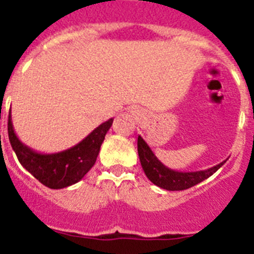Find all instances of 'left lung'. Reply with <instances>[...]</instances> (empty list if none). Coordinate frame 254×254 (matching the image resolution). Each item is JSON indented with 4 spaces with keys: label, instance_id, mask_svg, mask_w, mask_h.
<instances>
[{
    "label": "left lung",
    "instance_id": "1",
    "mask_svg": "<svg viewBox=\"0 0 254 254\" xmlns=\"http://www.w3.org/2000/svg\"><path fill=\"white\" fill-rule=\"evenodd\" d=\"M137 150H138L141 166H142L148 180L155 184L156 186L161 188V189L170 190V191L189 189L191 186L201 183L205 179L210 178L214 173H217L228 160H224L220 164L209 167L206 170L184 173V171H176V170L169 169V167L165 166L156 157L150 146L147 145V142L141 136H138V139H137Z\"/></svg>",
    "mask_w": 254,
    "mask_h": 254
}]
</instances>
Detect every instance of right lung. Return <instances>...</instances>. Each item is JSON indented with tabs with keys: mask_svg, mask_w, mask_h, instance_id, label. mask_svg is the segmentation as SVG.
I'll list each match as a JSON object with an SVG mask.
<instances>
[{
	"mask_svg": "<svg viewBox=\"0 0 254 254\" xmlns=\"http://www.w3.org/2000/svg\"><path fill=\"white\" fill-rule=\"evenodd\" d=\"M112 123L113 118L103 122L84 139L68 150L55 153H41L18 139L13 129L10 109L8 139L25 170L50 189H63L80 181L92 169Z\"/></svg>",
	"mask_w": 254,
	"mask_h": 254,
	"instance_id": "1",
	"label": "right lung"
}]
</instances>
